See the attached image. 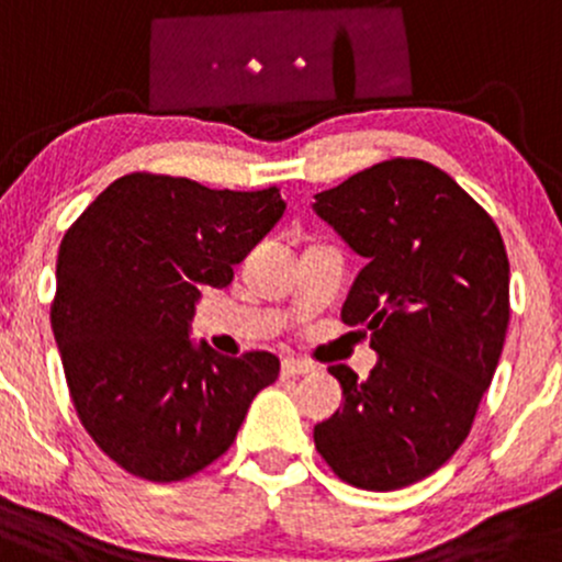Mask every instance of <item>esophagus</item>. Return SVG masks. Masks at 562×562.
<instances>
[{
	"instance_id": "esophagus-1",
	"label": "esophagus",
	"mask_w": 562,
	"mask_h": 562,
	"mask_svg": "<svg viewBox=\"0 0 562 562\" xmlns=\"http://www.w3.org/2000/svg\"><path fill=\"white\" fill-rule=\"evenodd\" d=\"M307 371H313V366L307 361H300V358H286V361L281 363L283 376H300V374H307Z\"/></svg>"
}]
</instances>
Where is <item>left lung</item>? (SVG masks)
Instances as JSON below:
<instances>
[{"label":"left lung","mask_w":562,"mask_h":562,"mask_svg":"<svg viewBox=\"0 0 562 562\" xmlns=\"http://www.w3.org/2000/svg\"><path fill=\"white\" fill-rule=\"evenodd\" d=\"M315 214L366 257L342 305L376 366H329L342 408L315 449L345 483L395 491L432 475L470 435L509 324V260L491 214L443 169L390 159L315 193Z\"/></svg>","instance_id":"obj_1"}]
</instances>
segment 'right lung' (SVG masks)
<instances>
[{
	"label": "right lung",
	"mask_w": 562,
	"mask_h": 562,
	"mask_svg": "<svg viewBox=\"0 0 562 562\" xmlns=\"http://www.w3.org/2000/svg\"><path fill=\"white\" fill-rule=\"evenodd\" d=\"M279 188L212 191L132 172L66 231L49 321L74 408L119 468L175 483L236 440L279 358L220 356L188 337L201 289H223L281 220Z\"/></svg>",
	"instance_id": "1"
}]
</instances>
